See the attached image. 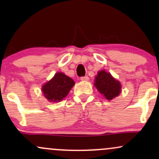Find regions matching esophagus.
<instances>
[{
	"label": "esophagus",
	"mask_w": 159,
	"mask_h": 159,
	"mask_svg": "<svg viewBox=\"0 0 159 159\" xmlns=\"http://www.w3.org/2000/svg\"><path fill=\"white\" fill-rule=\"evenodd\" d=\"M89 79H90V78H89L88 76H83V77H81V81H89Z\"/></svg>",
	"instance_id": "1"
}]
</instances>
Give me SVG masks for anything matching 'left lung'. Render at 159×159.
I'll return each instance as SVG.
<instances>
[{"label":"left lung","instance_id":"obj_1","mask_svg":"<svg viewBox=\"0 0 159 159\" xmlns=\"http://www.w3.org/2000/svg\"><path fill=\"white\" fill-rule=\"evenodd\" d=\"M95 86L98 92L107 100L113 99L121 92V84L105 70L99 71L95 80Z\"/></svg>","mask_w":159,"mask_h":159}]
</instances>
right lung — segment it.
I'll return each mask as SVG.
<instances>
[{
    "label": "right lung",
    "mask_w": 159,
    "mask_h": 159,
    "mask_svg": "<svg viewBox=\"0 0 159 159\" xmlns=\"http://www.w3.org/2000/svg\"><path fill=\"white\" fill-rule=\"evenodd\" d=\"M74 84L72 78L62 72H57L51 81L43 85L42 90L48 101L57 102L66 96Z\"/></svg>",
    "instance_id": "right-lung-1"
}]
</instances>
